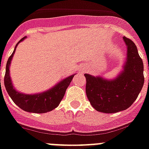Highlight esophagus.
I'll use <instances>...</instances> for the list:
<instances>
[{
	"label": "esophagus",
	"mask_w": 149,
	"mask_h": 149,
	"mask_svg": "<svg viewBox=\"0 0 149 149\" xmlns=\"http://www.w3.org/2000/svg\"><path fill=\"white\" fill-rule=\"evenodd\" d=\"M87 70H88V69H87L86 66H81L80 70H80V72H82V73H83V72H85L86 71H87Z\"/></svg>",
	"instance_id": "obj_1"
}]
</instances>
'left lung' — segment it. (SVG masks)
I'll list each match as a JSON object with an SVG mask.
<instances>
[{
  "instance_id": "1",
  "label": "left lung",
  "mask_w": 149,
  "mask_h": 149,
  "mask_svg": "<svg viewBox=\"0 0 149 149\" xmlns=\"http://www.w3.org/2000/svg\"><path fill=\"white\" fill-rule=\"evenodd\" d=\"M127 47L123 70L116 78L107 79L85 73L86 93L92 106L98 112L115 113L131 106L144 84L143 62L135 43L123 37ZM149 70V69H148Z\"/></svg>"
}]
</instances>
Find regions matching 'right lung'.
<instances>
[{
  "instance_id": "add662e5",
  "label": "right lung",
  "mask_w": 149,
  "mask_h": 149,
  "mask_svg": "<svg viewBox=\"0 0 149 149\" xmlns=\"http://www.w3.org/2000/svg\"><path fill=\"white\" fill-rule=\"evenodd\" d=\"M25 39L26 37L22 38L16 44L13 54L10 55L7 62L4 76V86L6 90L14 103L26 112L33 113H45L50 112L59 106L65 95L67 87L70 84L76 73L66 77L47 91L34 94H25L18 92L12 83L11 78L10 76V66L16 51V48L20 42Z\"/></svg>"
}]
</instances>
